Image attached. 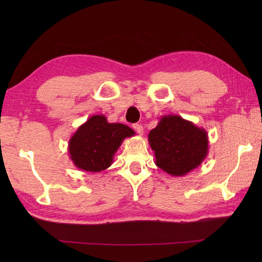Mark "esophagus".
I'll list each match as a JSON object with an SVG mask.
<instances>
[{
  "label": "esophagus",
  "mask_w": 262,
  "mask_h": 262,
  "mask_svg": "<svg viewBox=\"0 0 262 262\" xmlns=\"http://www.w3.org/2000/svg\"><path fill=\"white\" fill-rule=\"evenodd\" d=\"M133 128H134V130L137 133V134H140V135L143 134L144 129H143V126H142V125H140V124H134V125H133Z\"/></svg>",
  "instance_id": "34e87169"
}]
</instances>
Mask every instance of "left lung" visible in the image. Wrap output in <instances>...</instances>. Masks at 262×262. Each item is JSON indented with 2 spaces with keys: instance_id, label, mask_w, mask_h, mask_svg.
Here are the masks:
<instances>
[{
  "instance_id": "8db88e82",
  "label": "left lung",
  "mask_w": 262,
  "mask_h": 262,
  "mask_svg": "<svg viewBox=\"0 0 262 262\" xmlns=\"http://www.w3.org/2000/svg\"><path fill=\"white\" fill-rule=\"evenodd\" d=\"M148 143L155 164L174 177L197 169L208 154L207 132L178 115L161 117L158 126L149 132Z\"/></svg>"
}]
</instances>
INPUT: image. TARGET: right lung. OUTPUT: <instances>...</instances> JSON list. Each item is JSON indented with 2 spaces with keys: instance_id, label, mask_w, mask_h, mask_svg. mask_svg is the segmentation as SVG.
<instances>
[{
  "instance_id": "obj_1",
  "label": "right lung",
  "mask_w": 262,
  "mask_h": 262,
  "mask_svg": "<svg viewBox=\"0 0 262 262\" xmlns=\"http://www.w3.org/2000/svg\"><path fill=\"white\" fill-rule=\"evenodd\" d=\"M133 135L135 132L130 127L108 122L104 115L91 116L70 138V159L82 171L101 172L113 164L125 138Z\"/></svg>"
}]
</instances>
